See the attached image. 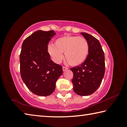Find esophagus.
<instances>
[{
	"label": "esophagus",
	"instance_id": "34e87169",
	"mask_svg": "<svg viewBox=\"0 0 127 127\" xmlns=\"http://www.w3.org/2000/svg\"><path fill=\"white\" fill-rule=\"evenodd\" d=\"M67 69H68V68L65 67V66H63V70L64 72L65 71V70H66Z\"/></svg>",
	"mask_w": 127,
	"mask_h": 127
}]
</instances>
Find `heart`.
I'll use <instances>...</instances> for the list:
<instances>
[{
  "mask_svg": "<svg viewBox=\"0 0 127 127\" xmlns=\"http://www.w3.org/2000/svg\"><path fill=\"white\" fill-rule=\"evenodd\" d=\"M48 53L51 59L59 63L64 57L70 65L78 66L84 63L89 53V44L82 37L66 35L56 39L54 45L48 46Z\"/></svg>",
  "mask_w": 127,
  "mask_h": 127,
  "instance_id": "heart-1",
  "label": "heart"
}]
</instances>
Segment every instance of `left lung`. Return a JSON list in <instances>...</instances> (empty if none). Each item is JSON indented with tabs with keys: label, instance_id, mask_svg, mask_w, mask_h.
I'll use <instances>...</instances> for the list:
<instances>
[{
	"label": "left lung",
	"instance_id": "obj_1",
	"mask_svg": "<svg viewBox=\"0 0 127 127\" xmlns=\"http://www.w3.org/2000/svg\"><path fill=\"white\" fill-rule=\"evenodd\" d=\"M81 33L89 42V53L84 63L70 68L73 73L72 82L75 93L88 96L94 93L101 83L105 74V56L97 38L87 33Z\"/></svg>",
	"mask_w": 127,
	"mask_h": 127
}]
</instances>
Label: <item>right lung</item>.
I'll list each match as a JSON object with an SVG mask.
<instances>
[{
    "instance_id": "add662e5",
    "label": "right lung",
    "mask_w": 127,
    "mask_h": 127,
    "mask_svg": "<svg viewBox=\"0 0 127 127\" xmlns=\"http://www.w3.org/2000/svg\"><path fill=\"white\" fill-rule=\"evenodd\" d=\"M55 35L53 30H38L22 43L21 76L28 89L36 95L46 96L52 94L56 82L63 74L62 66L51 61L48 53V44Z\"/></svg>"
}]
</instances>
